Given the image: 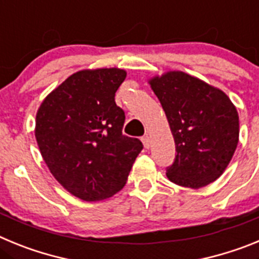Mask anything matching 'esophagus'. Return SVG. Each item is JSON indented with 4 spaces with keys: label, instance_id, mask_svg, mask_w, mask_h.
<instances>
[{
    "label": "esophagus",
    "instance_id": "esophagus-1",
    "mask_svg": "<svg viewBox=\"0 0 259 259\" xmlns=\"http://www.w3.org/2000/svg\"><path fill=\"white\" fill-rule=\"evenodd\" d=\"M141 141H143L144 146H145L146 149H149V146H150V137L148 136V135H145V136L141 139Z\"/></svg>",
    "mask_w": 259,
    "mask_h": 259
}]
</instances>
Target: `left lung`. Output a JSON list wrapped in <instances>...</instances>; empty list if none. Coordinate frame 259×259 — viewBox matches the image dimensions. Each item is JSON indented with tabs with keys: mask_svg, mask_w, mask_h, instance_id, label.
Wrapping results in <instances>:
<instances>
[{
	"mask_svg": "<svg viewBox=\"0 0 259 259\" xmlns=\"http://www.w3.org/2000/svg\"><path fill=\"white\" fill-rule=\"evenodd\" d=\"M148 83L175 141V161L166 171L168 180L192 189L215 182L239 143L236 106L223 91L183 71H167Z\"/></svg>",
	"mask_w": 259,
	"mask_h": 259,
	"instance_id": "left-lung-1",
	"label": "left lung"
}]
</instances>
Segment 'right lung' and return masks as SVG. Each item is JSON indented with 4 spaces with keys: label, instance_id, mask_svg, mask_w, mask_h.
<instances>
[{
    "label": "right lung",
    "instance_id": "add662e5",
    "mask_svg": "<svg viewBox=\"0 0 259 259\" xmlns=\"http://www.w3.org/2000/svg\"><path fill=\"white\" fill-rule=\"evenodd\" d=\"M125 76L116 67L77 71L53 89L36 114V141L48 168L80 200L118 193L143 150L139 139L122 134L125 115L114 97Z\"/></svg>",
    "mask_w": 259,
    "mask_h": 259
}]
</instances>
